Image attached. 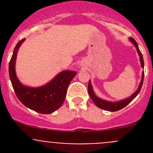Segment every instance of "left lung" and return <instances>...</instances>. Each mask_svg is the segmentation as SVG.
<instances>
[{
	"label": "left lung",
	"mask_w": 153,
	"mask_h": 153,
	"mask_svg": "<svg viewBox=\"0 0 153 153\" xmlns=\"http://www.w3.org/2000/svg\"><path fill=\"white\" fill-rule=\"evenodd\" d=\"M129 41L135 46V49H136L137 52H138V55H139V58H140V62H141V67L143 68V66H144V63H143V56L142 54H141V51L139 50V48H138V44L136 43V41L132 38H129ZM143 77H144V73L143 72H142V76H141V81L140 82L139 86H138V89L137 90L132 94L131 96H129V98H126L125 99L123 100H120L118 101H115V102H112V101H106V100H104L101 99V98H98V97L96 96V95L94 92L93 89H92V84H91V81L89 80V85H88V92H89V95L90 96V98H92V101L94 102V104H95L98 108L100 109H104V110L106 111H109V112H115V111L120 110V109H123V108L125 107L126 105L129 104L137 95H138V93L141 91V87H142L143 85Z\"/></svg>",
	"instance_id": "8db88e82"
}]
</instances>
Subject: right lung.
I'll list each match as a JSON object with an SVG mask.
<instances>
[{
  "label": "right lung",
  "mask_w": 153,
  "mask_h": 153,
  "mask_svg": "<svg viewBox=\"0 0 153 153\" xmlns=\"http://www.w3.org/2000/svg\"><path fill=\"white\" fill-rule=\"evenodd\" d=\"M25 38L17 44L9 65V75L12 87L19 101L32 110L41 114H51L59 109L64 103L67 88L76 75L72 70H64L49 82L38 87L24 85L16 75L15 62L17 54Z\"/></svg>",
  "instance_id": "obj_1"
}]
</instances>
